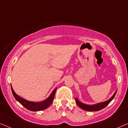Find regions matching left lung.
Segmentation results:
<instances>
[{"label": "left lung", "mask_w": 128, "mask_h": 128, "mask_svg": "<svg viewBox=\"0 0 128 128\" xmlns=\"http://www.w3.org/2000/svg\"><path fill=\"white\" fill-rule=\"evenodd\" d=\"M117 91V90L116 91V92L114 93L113 96H112L109 100H108L106 101H104V102L98 103V104H84V103L80 102L77 98H75V101L76 102V104H78L79 108H80L82 109H83L84 110H86V111H89V112L99 111V110H102V108H104L106 106H108V104H109V103L114 99Z\"/></svg>", "instance_id": "1"}]
</instances>
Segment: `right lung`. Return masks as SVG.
Returning <instances> with one entry per match:
<instances>
[{"label":"right lung","mask_w":128,"mask_h":128,"mask_svg":"<svg viewBox=\"0 0 128 128\" xmlns=\"http://www.w3.org/2000/svg\"><path fill=\"white\" fill-rule=\"evenodd\" d=\"M11 91H12V94L14 95V98H15L18 102H20L22 105L24 107L26 108H27L28 110L33 112H37V111H41V110H45L46 108H48V107L52 104L53 102V100H54V97L55 93H56L57 88H55L53 90L50 95H49L48 98H47L44 100L41 101V102H32V101H28V100H24V99L22 98V97L19 96L17 95L15 91L13 90L12 86L11 85Z\"/></svg>","instance_id":"add662e5"}]
</instances>
